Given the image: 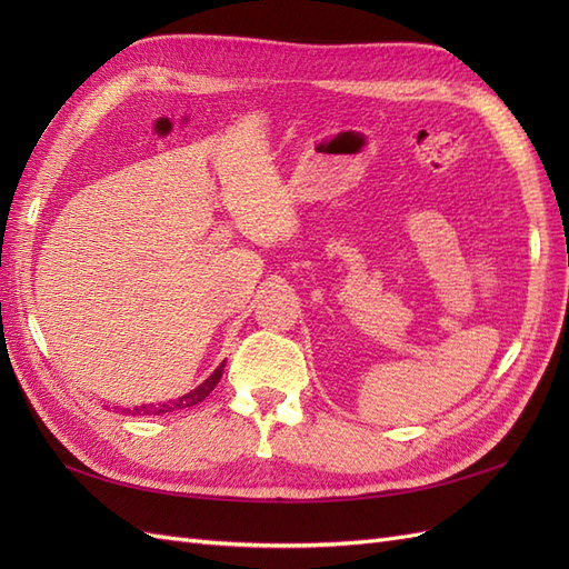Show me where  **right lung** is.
<instances>
[{
	"instance_id": "obj_1",
	"label": "right lung",
	"mask_w": 569,
	"mask_h": 569,
	"mask_svg": "<svg viewBox=\"0 0 569 569\" xmlns=\"http://www.w3.org/2000/svg\"><path fill=\"white\" fill-rule=\"evenodd\" d=\"M222 368H226V360H222V363L209 377H206V380L197 389L182 393L180 399L166 401V403H144V406L132 408V410H128V408L126 410L134 412V416H163V412H170V410H182V408H189V406H197L199 401H203L206 396H209L216 389V385L220 382V377H222Z\"/></svg>"
}]
</instances>
